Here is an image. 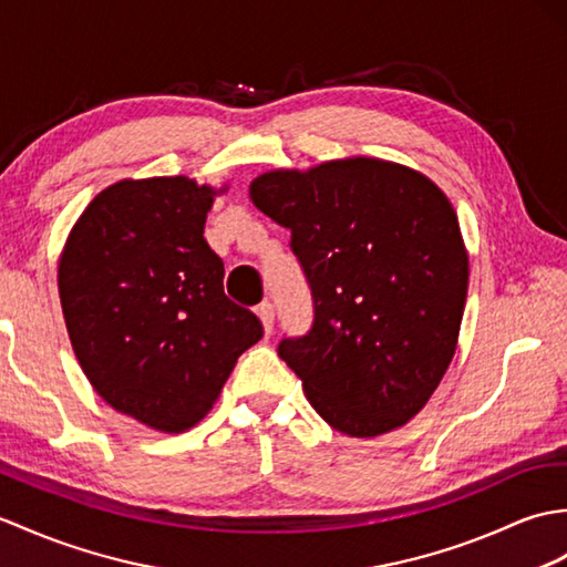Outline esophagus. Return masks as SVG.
<instances>
[{
	"label": "esophagus",
	"mask_w": 567,
	"mask_h": 567,
	"mask_svg": "<svg viewBox=\"0 0 567 567\" xmlns=\"http://www.w3.org/2000/svg\"><path fill=\"white\" fill-rule=\"evenodd\" d=\"M256 316H258L260 323H262V331L270 333L272 331V323H275V309H272L270 301H262V305H258L256 307Z\"/></svg>",
	"instance_id": "esophagus-1"
}]
</instances>
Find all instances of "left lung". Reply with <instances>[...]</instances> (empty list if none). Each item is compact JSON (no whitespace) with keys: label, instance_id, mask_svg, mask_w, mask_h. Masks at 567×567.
Wrapping results in <instances>:
<instances>
[{"label":"left lung","instance_id":"obj_1","mask_svg":"<svg viewBox=\"0 0 567 567\" xmlns=\"http://www.w3.org/2000/svg\"><path fill=\"white\" fill-rule=\"evenodd\" d=\"M254 205L292 231L313 299L307 336L278 354L313 411L377 437L423 411L450 367L468 256L446 195L417 171L352 156L258 176Z\"/></svg>","mask_w":567,"mask_h":567}]
</instances>
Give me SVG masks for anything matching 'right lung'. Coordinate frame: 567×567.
I'll use <instances>...</instances> for the list:
<instances>
[{
    "mask_svg": "<svg viewBox=\"0 0 567 567\" xmlns=\"http://www.w3.org/2000/svg\"><path fill=\"white\" fill-rule=\"evenodd\" d=\"M217 190L186 176L117 181L76 219L58 287L79 364L117 413L183 432L213 411L262 326L224 295L205 241Z\"/></svg>",
    "mask_w": 567,
    "mask_h": 567,
    "instance_id": "1",
    "label": "right lung"
}]
</instances>
